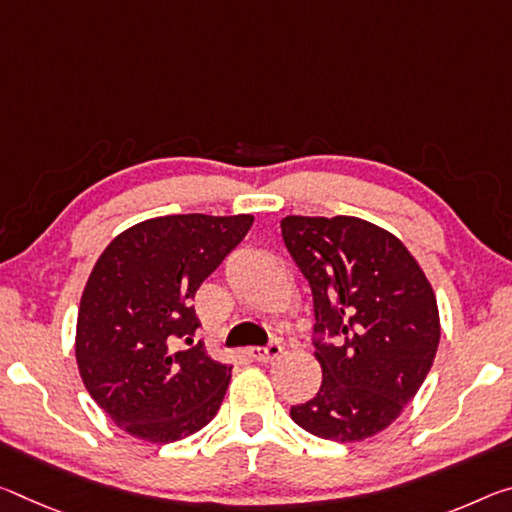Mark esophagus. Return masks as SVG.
Listing matches in <instances>:
<instances>
[{
    "mask_svg": "<svg viewBox=\"0 0 512 512\" xmlns=\"http://www.w3.org/2000/svg\"><path fill=\"white\" fill-rule=\"evenodd\" d=\"M280 353H282L280 342H271L266 346L250 348V358L257 360V362H273L275 358H280Z\"/></svg>",
    "mask_w": 512,
    "mask_h": 512,
    "instance_id": "obj_1",
    "label": "esophagus"
}]
</instances>
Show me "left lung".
I'll return each instance as SVG.
<instances>
[{"instance_id": "left-lung-1", "label": "left lung", "mask_w": 512, "mask_h": 512, "mask_svg": "<svg viewBox=\"0 0 512 512\" xmlns=\"http://www.w3.org/2000/svg\"><path fill=\"white\" fill-rule=\"evenodd\" d=\"M282 239L314 300L323 380L291 419L323 440L358 442L415 399L440 344V314L408 248L362 218H282Z\"/></svg>"}]
</instances>
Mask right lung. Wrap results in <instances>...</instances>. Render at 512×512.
<instances>
[{
  "label": "right lung",
  "instance_id": "1",
  "mask_svg": "<svg viewBox=\"0 0 512 512\" xmlns=\"http://www.w3.org/2000/svg\"><path fill=\"white\" fill-rule=\"evenodd\" d=\"M250 225L248 214L150 218L97 259L79 303L77 364L88 394L129 435L177 442L221 408L232 367L193 346L191 300Z\"/></svg>",
  "mask_w": 512,
  "mask_h": 512
}]
</instances>
